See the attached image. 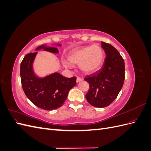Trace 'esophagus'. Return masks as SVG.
Returning a JSON list of instances; mask_svg holds the SVG:
<instances>
[{
  "label": "esophagus",
  "mask_w": 151,
  "mask_h": 151,
  "mask_svg": "<svg viewBox=\"0 0 151 151\" xmlns=\"http://www.w3.org/2000/svg\"><path fill=\"white\" fill-rule=\"evenodd\" d=\"M83 81V78H81V77H77V79H76L77 83H79L80 81Z\"/></svg>",
  "instance_id": "obj_1"
}]
</instances>
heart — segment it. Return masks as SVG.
I'll return each mask as SVG.
<instances>
[{
  "mask_svg": "<svg viewBox=\"0 0 151 151\" xmlns=\"http://www.w3.org/2000/svg\"><path fill=\"white\" fill-rule=\"evenodd\" d=\"M104 59L103 49L98 45L86 47L72 52L68 55V60L72 64H80L81 70L91 74L98 70L102 66ZM63 65L69 67L70 64L63 61Z\"/></svg>",
  "mask_w": 151,
  "mask_h": 151,
  "instance_id": "heart-1",
  "label": "heart"
}]
</instances>
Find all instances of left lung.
<instances>
[{
    "instance_id": "1",
    "label": "left lung",
    "mask_w": 151,
    "mask_h": 151,
    "mask_svg": "<svg viewBox=\"0 0 151 151\" xmlns=\"http://www.w3.org/2000/svg\"><path fill=\"white\" fill-rule=\"evenodd\" d=\"M101 47L106 55L103 65L84 78L89 84L86 98L97 108L109 106L116 98L125 80V63L120 53L110 44L102 42Z\"/></svg>"
}]
</instances>
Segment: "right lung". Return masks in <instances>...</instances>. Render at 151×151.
Returning a JSON list of instances; mask_svg holds the SVG:
<instances>
[{
    "mask_svg": "<svg viewBox=\"0 0 151 151\" xmlns=\"http://www.w3.org/2000/svg\"><path fill=\"white\" fill-rule=\"evenodd\" d=\"M60 46V45H58ZM43 49L52 53H58L57 48L42 45L36 50ZM37 52L26 55L20 67L22 88L30 101L45 110H53L62 106L68 91L76 84V77L66 78L55 72L43 78H39L33 70V62Z\"/></svg>",
    "mask_w": 151,
    "mask_h": 151,
    "instance_id": "add662e5",
    "label": "right lung"
}]
</instances>
